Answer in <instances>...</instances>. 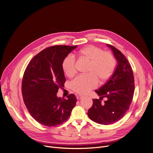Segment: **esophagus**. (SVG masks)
Segmentation results:
<instances>
[{"instance_id": "1", "label": "esophagus", "mask_w": 153, "mask_h": 153, "mask_svg": "<svg viewBox=\"0 0 153 153\" xmlns=\"http://www.w3.org/2000/svg\"><path fill=\"white\" fill-rule=\"evenodd\" d=\"M83 97V96H82V95H77L76 96V98H77V99H81Z\"/></svg>"}]
</instances>
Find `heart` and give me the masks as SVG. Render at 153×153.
<instances>
[{"label": "heart", "instance_id": "obj_1", "mask_svg": "<svg viewBox=\"0 0 153 153\" xmlns=\"http://www.w3.org/2000/svg\"><path fill=\"white\" fill-rule=\"evenodd\" d=\"M77 57L88 62L85 75L75 78L70 83L73 91L79 94H86L94 88L98 83H104L111 78L116 68V59L108 51H103L99 47L89 45L80 49ZM65 74L71 78L76 74V61L71 56L65 57L62 63Z\"/></svg>", "mask_w": 153, "mask_h": 153}]
</instances>
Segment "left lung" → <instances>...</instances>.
Wrapping results in <instances>:
<instances>
[{
  "instance_id": "8db88e82",
  "label": "left lung",
  "mask_w": 153,
  "mask_h": 153,
  "mask_svg": "<svg viewBox=\"0 0 153 153\" xmlns=\"http://www.w3.org/2000/svg\"><path fill=\"white\" fill-rule=\"evenodd\" d=\"M113 51L118 64L113 75L96 93L101 97L93 99V105L88 116L93 121L110 125L119 121L129 110L134 92V79L131 66L126 57L118 49L106 44ZM105 97L104 103L101 102Z\"/></svg>"
}]
</instances>
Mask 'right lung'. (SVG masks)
Here are the masks:
<instances>
[{
  "label": "right lung",
  "mask_w": 153,
  "mask_h": 153,
  "mask_svg": "<svg viewBox=\"0 0 153 153\" xmlns=\"http://www.w3.org/2000/svg\"><path fill=\"white\" fill-rule=\"evenodd\" d=\"M76 47H48L36 54L25 70L22 82L23 100L31 116L43 125L56 126L64 123L76 105L74 94L67 99L59 98L56 94L66 81L62 61Z\"/></svg>",
  "instance_id": "obj_1"
}]
</instances>
